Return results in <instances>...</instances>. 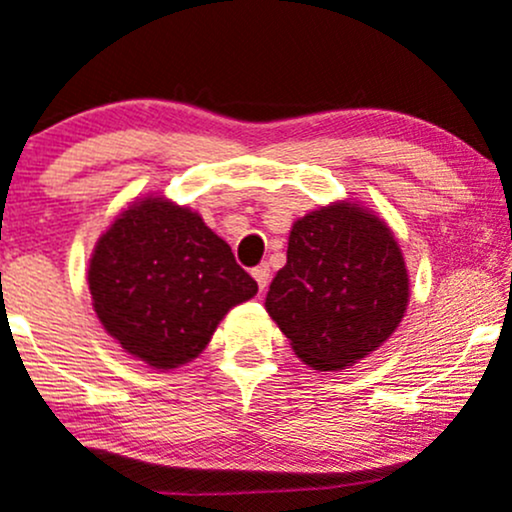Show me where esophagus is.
<instances>
[{
	"instance_id": "obj_1",
	"label": "esophagus",
	"mask_w": 512,
	"mask_h": 512,
	"mask_svg": "<svg viewBox=\"0 0 512 512\" xmlns=\"http://www.w3.org/2000/svg\"><path fill=\"white\" fill-rule=\"evenodd\" d=\"M252 277H255V282H257V286H260V291H265L267 284H269V265H267V262H262V265H257L255 269H252Z\"/></svg>"
}]
</instances>
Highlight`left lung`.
Masks as SVG:
<instances>
[{"label": "left lung", "mask_w": 512, "mask_h": 512, "mask_svg": "<svg viewBox=\"0 0 512 512\" xmlns=\"http://www.w3.org/2000/svg\"><path fill=\"white\" fill-rule=\"evenodd\" d=\"M265 306L303 362L320 372L350 367L406 313L401 247L384 221L357 204L308 213L291 228L286 265Z\"/></svg>", "instance_id": "8db88e82"}]
</instances>
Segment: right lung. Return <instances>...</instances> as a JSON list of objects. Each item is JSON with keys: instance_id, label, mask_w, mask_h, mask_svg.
Wrapping results in <instances>:
<instances>
[{"instance_id": "add662e5", "label": "right lung", "mask_w": 512, "mask_h": 512, "mask_svg": "<svg viewBox=\"0 0 512 512\" xmlns=\"http://www.w3.org/2000/svg\"><path fill=\"white\" fill-rule=\"evenodd\" d=\"M89 291L123 350L174 369L209 345L230 308L257 294V282L199 213L143 199L99 238Z\"/></svg>"}]
</instances>
